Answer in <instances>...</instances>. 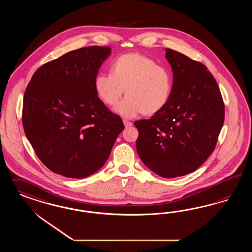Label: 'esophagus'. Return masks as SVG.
I'll list each match as a JSON object with an SVG mask.
<instances>
[{
  "label": "esophagus",
  "instance_id": "34e87169",
  "mask_svg": "<svg viewBox=\"0 0 252 252\" xmlns=\"http://www.w3.org/2000/svg\"><path fill=\"white\" fill-rule=\"evenodd\" d=\"M123 122H124V125H125V126H126V127H129V126H132V123L129 122V121H127V120H124Z\"/></svg>",
  "mask_w": 252,
  "mask_h": 252
}]
</instances>
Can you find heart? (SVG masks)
I'll return each instance as SVG.
<instances>
[{
	"mask_svg": "<svg viewBox=\"0 0 252 252\" xmlns=\"http://www.w3.org/2000/svg\"><path fill=\"white\" fill-rule=\"evenodd\" d=\"M111 73H99L94 90L106 105L116 106V114L125 118L153 115L166 106L171 99L174 80L171 71L152 58L139 54H126L111 63Z\"/></svg>",
	"mask_w": 252,
	"mask_h": 252,
	"instance_id": "heart-1",
	"label": "heart"
}]
</instances>
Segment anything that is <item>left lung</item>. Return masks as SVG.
I'll list each match as a JSON object with an SVG mask.
<instances>
[{
    "instance_id": "obj_1",
    "label": "left lung",
    "mask_w": 252,
    "mask_h": 252,
    "mask_svg": "<svg viewBox=\"0 0 252 252\" xmlns=\"http://www.w3.org/2000/svg\"><path fill=\"white\" fill-rule=\"evenodd\" d=\"M165 57L173 71L171 99L160 112L134 125L140 160L158 176L173 178L196 171L214 152L224 104L203 63L171 49Z\"/></svg>"
}]
</instances>
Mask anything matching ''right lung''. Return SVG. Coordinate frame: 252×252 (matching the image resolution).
I'll list each match as a JSON object with an SVG mask.
<instances>
[{"label":"right lung","mask_w":252,"mask_h":252,"mask_svg":"<svg viewBox=\"0 0 252 252\" xmlns=\"http://www.w3.org/2000/svg\"><path fill=\"white\" fill-rule=\"evenodd\" d=\"M111 48L84 47L46 63L24 94V131L38 159L69 178L103 166L125 126L99 99L94 78Z\"/></svg>","instance_id":"1"}]
</instances>
